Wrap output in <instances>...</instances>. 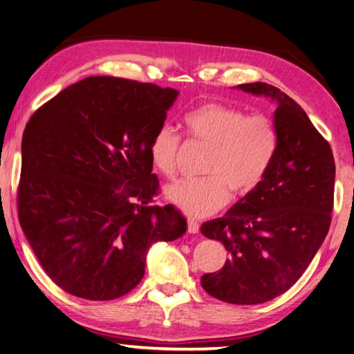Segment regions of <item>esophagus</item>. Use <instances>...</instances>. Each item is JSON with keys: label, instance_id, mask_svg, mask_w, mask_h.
I'll return each mask as SVG.
<instances>
[{"label": "esophagus", "instance_id": "esophagus-1", "mask_svg": "<svg viewBox=\"0 0 354 354\" xmlns=\"http://www.w3.org/2000/svg\"><path fill=\"white\" fill-rule=\"evenodd\" d=\"M187 228H189V233L196 234L199 232V224L196 223V221L189 219V221H187Z\"/></svg>", "mask_w": 354, "mask_h": 354}]
</instances>
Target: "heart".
I'll use <instances>...</instances> for the list:
<instances>
[{"label": "heart", "mask_w": 354, "mask_h": 354, "mask_svg": "<svg viewBox=\"0 0 354 354\" xmlns=\"http://www.w3.org/2000/svg\"><path fill=\"white\" fill-rule=\"evenodd\" d=\"M189 135L210 147L203 179H183L165 189V198L192 218L216 213L228 198L242 199L264 181L278 149V131L266 115H250L221 102H205L184 116ZM181 138L170 126L155 130L149 144L153 167L173 176Z\"/></svg>", "instance_id": "heart-1"}]
</instances>
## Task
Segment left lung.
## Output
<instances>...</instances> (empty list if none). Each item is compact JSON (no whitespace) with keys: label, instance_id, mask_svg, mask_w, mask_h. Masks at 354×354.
<instances>
[{"label":"left lung","instance_id":"8db88e82","mask_svg":"<svg viewBox=\"0 0 354 354\" xmlns=\"http://www.w3.org/2000/svg\"><path fill=\"white\" fill-rule=\"evenodd\" d=\"M236 88L276 104L278 149L252 195L201 225L228 252L224 267L201 283L219 301L254 306L286 293L319 250L331 223L336 171L330 144L295 100L267 82Z\"/></svg>","mask_w":354,"mask_h":354}]
</instances>
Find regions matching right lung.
<instances>
[{"label": "right lung", "mask_w": 354, "mask_h": 354, "mask_svg": "<svg viewBox=\"0 0 354 354\" xmlns=\"http://www.w3.org/2000/svg\"><path fill=\"white\" fill-rule=\"evenodd\" d=\"M161 88L88 76L46 102L21 142L18 216L58 287L88 301L121 297L141 282L149 248L187 232L158 192L149 144L176 101Z\"/></svg>", "instance_id": "right-lung-1"}]
</instances>
